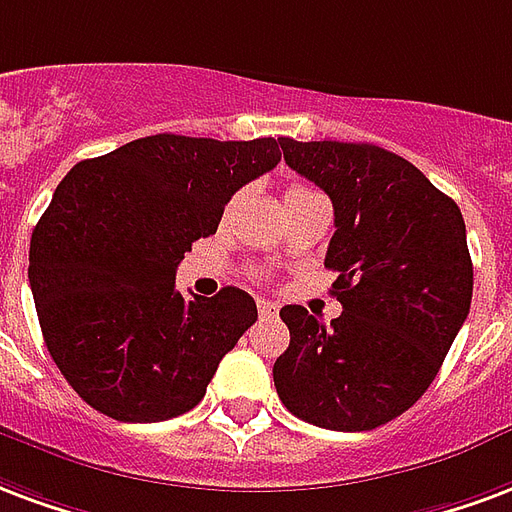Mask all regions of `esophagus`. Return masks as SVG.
I'll list each match as a JSON object with an SVG mask.
<instances>
[{"instance_id": "esophagus-1", "label": "esophagus", "mask_w": 512, "mask_h": 512, "mask_svg": "<svg viewBox=\"0 0 512 512\" xmlns=\"http://www.w3.org/2000/svg\"><path fill=\"white\" fill-rule=\"evenodd\" d=\"M257 312H260V317H263V320H271V317H276V314H279V304H274V301H266V298H260V301H257Z\"/></svg>"}]
</instances>
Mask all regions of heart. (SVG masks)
<instances>
[{
	"label": "heart",
	"instance_id": "1",
	"mask_svg": "<svg viewBox=\"0 0 512 512\" xmlns=\"http://www.w3.org/2000/svg\"><path fill=\"white\" fill-rule=\"evenodd\" d=\"M309 195H317V192H314V189H309V187H304V184H293V187L285 192V203H290V200L309 198Z\"/></svg>",
	"mask_w": 512,
	"mask_h": 512
}]
</instances>
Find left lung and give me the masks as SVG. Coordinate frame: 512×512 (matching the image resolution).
Returning a JSON list of instances; mask_svg holds the SVG:
<instances>
[{"label": "left lung", "instance_id": "left-lung-1", "mask_svg": "<svg viewBox=\"0 0 512 512\" xmlns=\"http://www.w3.org/2000/svg\"><path fill=\"white\" fill-rule=\"evenodd\" d=\"M285 162L333 203L325 268L342 314L282 306L290 347L274 363L295 418L369 431L426 393L472 304L467 227L412 162L372 143L282 138Z\"/></svg>", "mask_w": 512, "mask_h": 512}]
</instances>
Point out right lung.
<instances>
[{"label": "right lung", "mask_w": 512, "mask_h": 512, "mask_svg": "<svg viewBox=\"0 0 512 512\" xmlns=\"http://www.w3.org/2000/svg\"><path fill=\"white\" fill-rule=\"evenodd\" d=\"M282 140L149 135L78 162L29 244L45 347L94 410L124 423L184 415L257 320L252 295L176 293V268L217 233L238 189L282 160Z\"/></svg>", "instance_id": "add662e5"}]
</instances>
